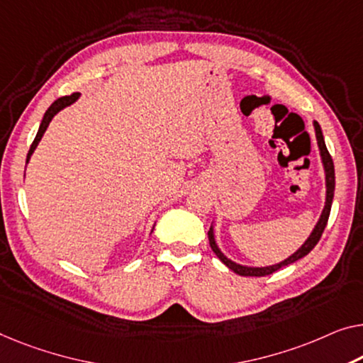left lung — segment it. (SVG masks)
Returning <instances> with one entry per match:
<instances>
[{"mask_svg":"<svg viewBox=\"0 0 363 363\" xmlns=\"http://www.w3.org/2000/svg\"><path fill=\"white\" fill-rule=\"evenodd\" d=\"M313 127H315L316 142H318V148H320V156H321V163H323V169H324V182H326V202H324V207H323V212L320 215V220H318V223L315 225V228H313L310 236L306 238V241L303 242V245L294 254H291V256H289L286 259H284V261H280L277 264H274V266H266V267L242 266V264H238V262L231 261V259L226 257L225 254L221 252L218 245H216L215 225L212 223V226H210V230H208L210 247H212V251L216 254V257H218L226 267L233 270L235 274L245 275V277H262V275H269V274L275 272V270L282 269L284 266H289V264L298 261V259H301V257H305L306 254L318 245V241H320L323 231H324V228H326L329 212H331V205H333V199H334V187H336V176H334V163H333L331 155H329V151L326 148V143H324L323 130L320 127V123L315 121V122H313Z\"/></svg>","mask_w":363,"mask_h":363,"instance_id":"left-lung-1","label":"left lung"}]
</instances>
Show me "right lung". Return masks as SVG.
<instances>
[{
  "mask_svg": "<svg viewBox=\"0 0 363 363\" xmlns=\"http://www.w3.org/2000/svg\"><path fill=\"white\" fill-rule=\"evenodd\" d=\"M79 93H74V94H72V96H63V97H60V99H57L55 102H53V104L48 107L47 109V112L43 113V118H42V122H40V127H39V132H37V135H35V138H34V142H32V145H30V150H29V153H27V160H26V166H27V163H29V160H30V156H32V153H34L35 151V148H37V145H39V142L42 140V137H43V133H45V130H47V127H48V123L52 122V118L57 116L58 112L60 111H63L65 107H68V106H72L73 102H77L78 99H79ZM151 233H153V230H151Z\"/></svg>",
  "mask_w": 363,
  "mask_h": 363,
  "instance_id": "add662e5",
  "label": "right lung"
}]
</instances>
